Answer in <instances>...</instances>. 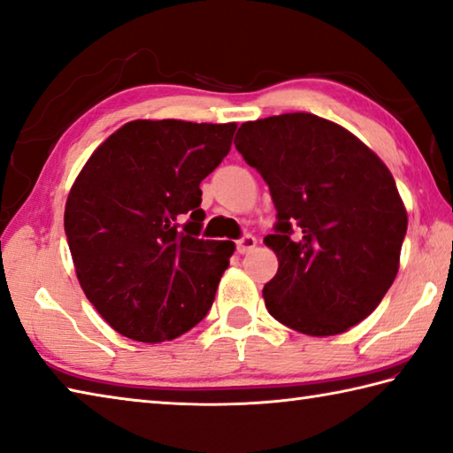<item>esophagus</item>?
<instances>
[{
  "instance_id": "1",
  "label": "esophagus",
  "mask_w": 453,
  "mask_h": 453,
  "mask_svg": "<svg viewBox=\"0 0 453 453\" xmlns=\"http://www.w3.org/2000/svg\"><path fill=\"white\" fill-rule=\"evenodd\" d=\"M255 245H257V239H255L251 234H245V235L237 242V253H242V255L250 253L251 250H255Z\"/></svg>"
}]
</instances>
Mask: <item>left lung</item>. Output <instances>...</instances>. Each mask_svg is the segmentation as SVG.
<instances>
[{
    "mask_svg": "<svg viewBox=\"0 0 453 453\" xmlns=\"http://www.w3.org/2000/svg\"><path fill=\"white\" fill-rule=\"evenodd\" d=\"M234 143L277 208L265 237L279 259L263 288L269 314L308 335L365 320L393 285L409 224L391 171L353 133L304 111L247 121Z\"/></svg>",
    "mask_w": 453,
    "mask_h": 453,
    "instance_id": "1",
    "label": "left lung"
}]
</instances>
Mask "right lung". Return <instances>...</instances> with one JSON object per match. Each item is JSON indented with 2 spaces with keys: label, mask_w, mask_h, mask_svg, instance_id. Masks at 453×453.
I'll return each instance as SVG.
<instances>
[{
  "label": "right lung",
  "mask_w": 453,
  "mask_h": 453,
  "mask_svg": "<svg viewBox=\"0 0 453 453\" xmlns=\"http://www.w3.org/2000/svg\"><path fill=\"white\" fill-rule=\"evenodd\" d=\"M235 123L129 121L70 188L65 232L86 298L129 340H174L214 303L234 242L200 239V182L229 153Z\"/></svg>",
  "instance_id": "add662e5"
}]
</instances>
